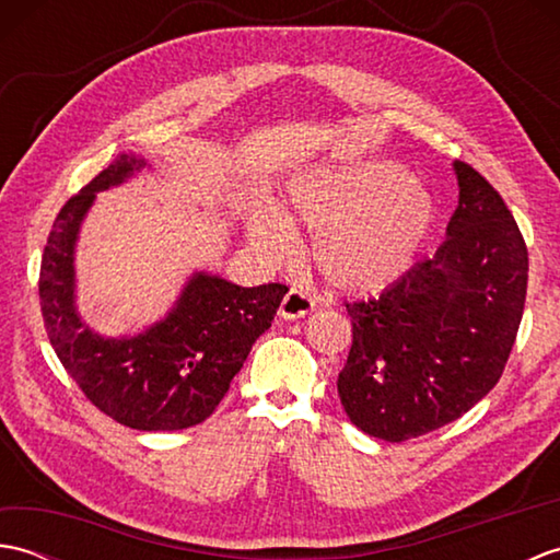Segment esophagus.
I'll return each mask as SVG.
<instances>
[{
    "instance_id": "1",
    "label": "esophagus",
    "mask_w": 560,
    "mask_h": 560,
    "mask_svg": "<svg viewBox=\"0 0 560 560\" xmlns=\"http://www.w3.org/2000/svg\"><path fill=\"white\" fill-rule=\"evenodd\" d=\"M315 311V299L303 289H291L279 305V315L287 319H299Z\"/></svg>"
}]
</instances>
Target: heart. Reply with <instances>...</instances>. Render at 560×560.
<instances>
[{
	"label": "heart",
	"instance_id": "1",
	"mask_svg": "<svg viewBox=\"0 0 560 560\" xmlns=\"http://www.w3.org/2000/svg\"><path fill=\"white\" fill-rule=\"evenodd\" d=\"M291 209L315 233L317 271L347 293H377L407 273L435 223V199L397 163L373 161L317 171L289 189ZM249 237L269 257L291 249L277 211L259 209Z\"/></svg>",
	"mask_w": 560,
	"mask_h": 560
}]
</instances>
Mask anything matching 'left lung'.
Segmentation results:
<instances>
[{
	"label": "left lung",
	"instance_id": "8db88e82",
	"mask_svg": "<svg viewBox=\"0 0 560 560\" xmlns=\"http://www.w3.org/2000/svg\"><path fill=\"white\" fill-rule=\"evenodd\" d=\"M459 207L447 241L383 293L347 303L353 341L337 389L363 433L404 443L483 399L515 347L527 245L503 197L455 163Z\"/></svg>",
	"mask_w": 560,
	"mask_h": 560
}]
</instances>
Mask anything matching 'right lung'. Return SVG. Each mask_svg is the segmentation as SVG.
Listing matches in <instances>:
<instances>
[{
  "mask_svg": "<svg viewBox=\"0 0 560 560\" xmlns=\"http://www.w3.org/2000/svg\"><path fill=\"white\" fill-rule=\"evenodd\" d=\"M144 159L122 153L59 209L40 261V311L57 359L83 395L135 431H183L213 413L289 287L243 289L199 271L168 313L137 337L105 339L74 305V245L96 192L125 183Z\"/></svg>",
  "mask_w": 560,
  "mask_h": 560,
  "instance_id": "right-lung-1",
  "label": "right lung"
}]
</instances>
